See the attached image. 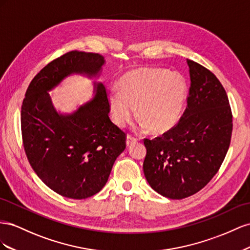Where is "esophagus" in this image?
I'll use <instances>...</instances> for the list:
<instances>
[{
  "label": "esophagus",
  "mask_w": 250,
  "mask_h": 250,
  "mask_svg": "<svg viewBox=\"0 0 250 250\" xmlns=\"http://www.w3.org/2000/svg\"><path fill=\"white\" fill-rule=\"evenodd\" d=\"M137 141H138L137 137H134V136H132V135H127L126 136V146H131Z\"/></svg>",
  "instance_id": "esophagus-1"
}]
</instances>
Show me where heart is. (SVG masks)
<instances>
[{"label":"heart","instance_id":"obj_1","mask_svg":"<svg viewBox=\"0 0 250 250\" xmlns=\"http://www.w3.org/2000/svg\"><path fill=\"white\" fill-rule=\"evenodd\" d=\"M187 91V83L178 73L157 68L129 71L119 80L118 90L109 92L112 118L124 126L133 119L137 106L142 129L162 134L179 120Z\"/></svg>","mask_w":250,"mask_h":250}]
</instances>
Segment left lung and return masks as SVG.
I'll return each mask as SVG.
<instances>
[{
	"label": "left lung",
	"mask_w": 250,
	"mask_h": 250,
	"mask_svg": "<svg viewBox=\"0 0 250 250\" xmlns=\"http://www.w3.org/2000/svg\"><path fill=\"white\" fill-rule=\"evenodd\" d=\"M187 62L190 87L181 118L161 136L144 139L148 184L177 200L196 194L218 173L232 132V113L222 83L200 63Z\"/></svg>",
	"instance_id": "left-lung-1"
}]
</instances>
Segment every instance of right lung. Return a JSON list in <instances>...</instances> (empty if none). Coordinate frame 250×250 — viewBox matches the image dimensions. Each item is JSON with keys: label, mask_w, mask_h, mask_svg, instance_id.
<instances>
[{"label": "right lung", "mask_w": 250, "mask_h": 250, "mask_svg": "<svg viewBox=\"0 0 250 250\" xmlns=\"http://www.w3.org/2000/svg\"><path fill=\"white\" fill-rule=\"evenodd\" d=\"M98 53L73 51L50 62L34 76L21 111L26 156L48 188L71 199H85L101 191L114 162L126 146V135L110 117L106 89L71 115H60L48 91L72 73L96 75L104 65Z\"/></svg>", "instance_id": "right-lung-1"}]
</instances>
